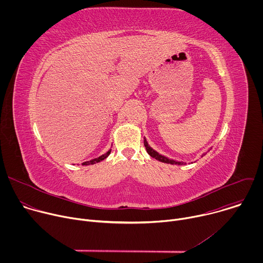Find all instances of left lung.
<instances>
[{
  "mask_svg": "<svg viewBox=\"0 0 263 263\" xmlns=\"http://www.w3.org/2000/svg\"><path fill=\"white\" fill-rule=\"evenodd\" d=\"M143 143H144V146H145V149H146L147 154H148L149 156H151V157H153V158H155V159H157V160H159V161H161V162L168 163V164H179V165L185 164V163L182 162V161H176V160H174V159H170V158H167V157H165V156L159 154L158 152H156L154 148H152L151 146H149V144L147 143L145 137H144ZM204 155H205V154H204Z\"/></svg>",
  "mask_w": 263,
  "mask_h": 263,
  "instance_id": "1",
  "label": "left lung"
}]
</instances>
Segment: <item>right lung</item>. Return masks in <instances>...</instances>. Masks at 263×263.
Here are the masks:
<instances>
[{"label": "right lung", "mask_w": 263, "mask_h": 263, "mask_svg": "<svg viewBox=\"0 0 263 263\" xmlns=\"http://www.w3.org/2000/svg\"><path fill=\"white\" fill-rule=\"evenodd\" d=\"M110 152H111V148L109 149V151H108L107 153H105L104 155H102V156H100V157H98V158H95V159H92V160H90V161H86V162H83L82 164H83V165H89V164H95V163H98V162H100V161L104 160L105 158H107V157L109 156Z\"/></svg>", "instance_id": "add662e5"}]
</instances>
